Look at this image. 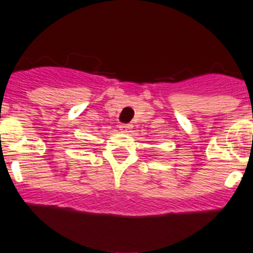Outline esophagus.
<instances>
[{
	"mask_svg": "<svg viewBox=\"0 0 253 253\" xmlns=\"http://www.w3.org/2000/svg\"><path fill=\"white\" fill-rule=\"evenodd\" d=\"M129 129H131V125H121V126H120V131L124 132V133L129 132Z\"/></svg>",
	"mask_w": 253,
	"mask_h": 253,
	"instance_id": "1",
	"label": "esophagus"
}]
</instances>
